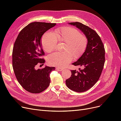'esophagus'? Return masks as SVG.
Here are the masks:
<instances>
[{
    "label": "esophagus",
    "instance_id": "1",
    "mask_svg": "<svg viewBox=\"0 0 121 121\" xmlns=\"http://www.w3.org/2000/svg\"><path fill=\"white\" fill-rule=\"evenodd\" d=\"M56 69L57 71H62L63 70H64V69L62 68H56Z\"/></svg>",
    "mask_w": 121,
    "mask_h": 121
}]
</instances>
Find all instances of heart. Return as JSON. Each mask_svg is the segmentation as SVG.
<instances>
[{"label": "heart", "mask_w": 121, "mask_h": 121, "mask_svg": "<svg viewBox=\"0 0 121 121\" xmlns=\"http://www.w3.org/2000/svg\"><path fill=\"white\" fill-rule=\"evenodd\" d=\"M58 40L66 43L63 53L54 52L47 57L48 64L58 67H63L67 65L74 58H78L85 51L88 39L83 34H80L76 28L66 27L56 30L55 33L48 31L44 33L42 38V44L43 49L47 52H50L54 49Z\"/></svg>", "instance_id": "heart-1"}]
</instances>
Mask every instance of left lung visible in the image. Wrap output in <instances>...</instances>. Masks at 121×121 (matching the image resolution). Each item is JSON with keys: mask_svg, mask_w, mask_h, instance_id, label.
I'll return each instance as SVG.
<instances>
[{"mask_svg": "<svg viewBox=\"0 0 121 121\" xmlns=\"http://www.w3.org/2000/svg\"><path fill=\"white\" fill-rule=\"evenodd\" d=\"M69 24L79 29L88 39L85 52L73 63L74 66L84 67L79 71L71 70V77L66 80L67 87L77 92H83L92 87L99 79L105 62V49L100 37L96 31L79 22Z\"/></svg>", "mask_w": 121, "mask_h": 121, "instance_id": "obj_1", "label": "left lung"}]
</instances>
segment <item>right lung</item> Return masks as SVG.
Segmentation results:
<instances>
[{
	"instance_id": "1",
	"label": "right lung",
	"mask_w": 121,
	"mask_h": 121,
	"mask_svg": "<svg viewBox=\"0 0 121 121\" xmlns=\"http://www.w3.org/2000/svg\"><path fill=\"white\" fill-rule=\"evenodd\" d=\"M56 23L34 22L24 27L18 34L12 53L13 67L16 77L27 91L40 93L48 87L50 74L55 67L46 66L35 69L38 64H43L41 57L44 55L41 42L43 35Z\"/></svg>"
}]
</instances>
